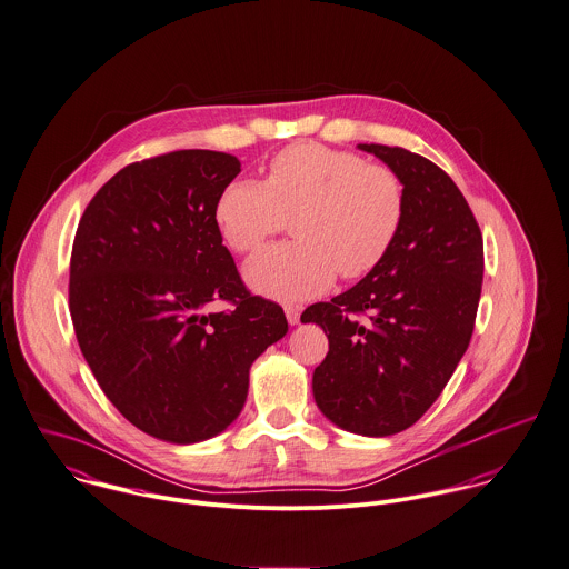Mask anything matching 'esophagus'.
Listing matches in <instances>:
<instances>
[{"mask_svg": "<svg viewBox=\"0 0 569 569\" xmlns=\"http://www.w3.org/2000/svg\"><path fill=\"white\" fill-rule=\"evenodd\" d=\"M283 310H286V318H288L290 325L299 322V318H301V308L299 306H286Z\"/></svg>", "mask_w": 569, "mask_h": 569, "instance_id": "34e87169", "label": "esophagus"}]
</instances>
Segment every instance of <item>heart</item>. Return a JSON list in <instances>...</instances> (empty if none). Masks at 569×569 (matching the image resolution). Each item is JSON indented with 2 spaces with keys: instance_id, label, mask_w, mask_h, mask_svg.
<instances>
[{
  "instance_id": "b5f03b06",
  "label": "heart",
  "mask_w": 569,
  "mask_h": 569,
  "mask_svg": "<svg viewBox=\"0 0 569 569\" xmlns=\"http://www.w3.org/2000/svg\"><path fill=\"white\" fill-rule=\"evenodd\" d=\"M216 222L236 253H253L286 229L297 240L270 247L247 263L257 292L303 301L336 274L356 281L390 253L406 213L399 174L351 150L295 143L266 166V179H236L216 200Z\"/></svg>"
}]
</instances>
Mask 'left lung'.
I'll list each match as a JSON object with an SVG mask.
<instances>
[{"instance_id":"obj_1","label":"left lung","mask_w":569,"mask_h":569,"mask_svg":"<svg viewBox=\"0 0 569 569\" xmlns=\"http://www.w3.org/2000/svg\"><path fill=\"white\" fill-rule=\"evenodd\" d=\"M360 148L403 183L401 231L373 272L301 320L329 338L312 379L322 415L353 435L388 437L428 412L467 351L485 249L471 207L437 163L399 146Z\"/></svg>"}]
</instances>
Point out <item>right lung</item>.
<instances>
[{
    "label": "right lung",
    "mask_w": 569,
    "mask_h": 569,
    "mask_svg": "<svg viewBox=\"0 0 569 569\" xmlns=\"http://www.w3.org/2000/svg\"><path fill=\"white\" fill-rule=\"evenodd\" d=\"M233 154L174 150L134 161L87 204L69 259V315L109 401L141 432L204 441L242 410L249 369L288 331L244 286L216 222ZM227 302L222 313H207Z\"/></svg>",
    "instance_id": "1"
}]
</instances>
